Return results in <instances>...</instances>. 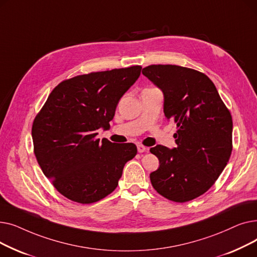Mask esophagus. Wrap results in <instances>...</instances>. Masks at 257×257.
Listing matches in <instances>:
<instances>
[{
	"mask_svg": "<svg viewBox=\"0 0 257 257\" xmlns=\"http://www.w3.org/2000/svg\"><path fill=\"white\" fill-rule=\"evenodd\" d=\"M138 151L139 153H144V152H147L148 151V148L143 146V145H138Z\"/></svg>",
	"mask_w": 257,
	"mask_h": 257,
	"instance_id": "obj_1",
	"label": "esophagus"
}]
</instances>
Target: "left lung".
Masks as SVG:
<instances>
[{"instance_id":"obj_1","label":"left lung","mask_w":257,"mask_h":257,"mask_svg":"<svg viewBox=\"0 0 257 257\" xmlns=\"http://www.w3.org/2000/svg\"><path fill=\"white\" fill-rule=\"evenodd\" d=\"M143 74L164 92V111L177 126V148L150 149L159 168L150 174L154 190L178 203L206 193L225 169L232 151V117L212 81L199 71L152 64Z\"/></svg>"}]
</instances>
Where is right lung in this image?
I'll return each mask as SVG.
<instances>
[{"label": "right lung", "mask_w": 257, "mask_h": 257, "mask_svg": "<svg viewBox=\"0 0 257 257\" xmlns=\"http://www.w3.org/2000/svg\"><path fill=\"white\" fill-rule=\"evenodd\" d=\"M141 70L133 65L63 80L36 114L35 157L65 198L81 204L100 201L115 190L125 164L137 155L134 144L100 141L97 130L109 128L118 100Z\"/></svg>", "instance_id": "1"}]
</instances>
